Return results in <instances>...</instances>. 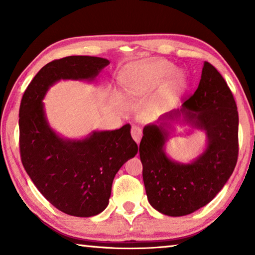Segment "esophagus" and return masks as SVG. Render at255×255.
<instances>
[{
  "label": "esophagus",
  "mask_w": 255,
  "mask_h": 255,
  "mask_svg": "<svg viewBox=\"0 0 255 255\" xmlns=\"http://www.w3.org/2000/svg\"><path fill=\"white\" fill-rule=\"evenodd\" d=\"M131 136L133 138V140L136 141L138 144L141 139V136H143V131H141V128L137 127V126H133L131 128Z\"/></svg>",
  "instance_id": "obj_1"
}]
</instances>
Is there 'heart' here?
Instances as JSON below:
<instances>
[{
	"label": "heart",
	"instance_id": "heart-1",
	"mask_svg": "<svg viewBox=\"0 0 255 255\" xmlns=\"http://www.w3.org/2000/svg\"><path fill=\"white\" fill-rule=\"evenodd\" d=\"M163 91L156 99L158 107H169L179 100L188 86V76L183 71H175L173 63L165 59L133 63L125 68L122 81L130 94H145L153 91L164 82Z\"/></svg>",
	"mask_w": 255,
	"mask_h": 255
}]
</instances>
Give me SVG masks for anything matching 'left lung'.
I'll use <instances>...</instances> for the list:
<instances>
[{
    "instance_id": "left-lung-1",
    "label": "left lung",
    "mask_w": 255,
    "mask_h": 255,
    "mask_svg": "<svg viewBox=\"0 0 255 255\" xmlns=\"http://www.w3.org/2000/svg\"><path fill=\"white\" fill-rule=\"evenodd\" d=\"M205 131L206 146L189 163L172 160L165 144L173 123ZM139 145L143 180L150 206L171 217L206 206L230 179L239 155V114L234 98L216 68L205 62L197 91L180 109L146 125Z\"/></svg>"
}]
</instances>
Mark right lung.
I'll list each match as a JSON object with an SVG mask.
<instances>
[{
  "label": "right lung",
  "instance_id": "add662e5",
  "mask_svg": "<svg viewBox=\"0 0 255 255\" xmlns=\"http://www.w3.org/2000/svg\"><path fill=\"white\" fill-rule=\"evenodd\" d=\"M110 62L94 56H68L45 65L30 82L19 111L20 154L30 179L63 213L91 217L109 204L112 181L138 146L130 125L93 130L80 139L60 136L50 127L42 100L59 81L93 82Z\"/></svg>",
  "mask_w": 255,
  "mask_h": 255
}]
</instances>
